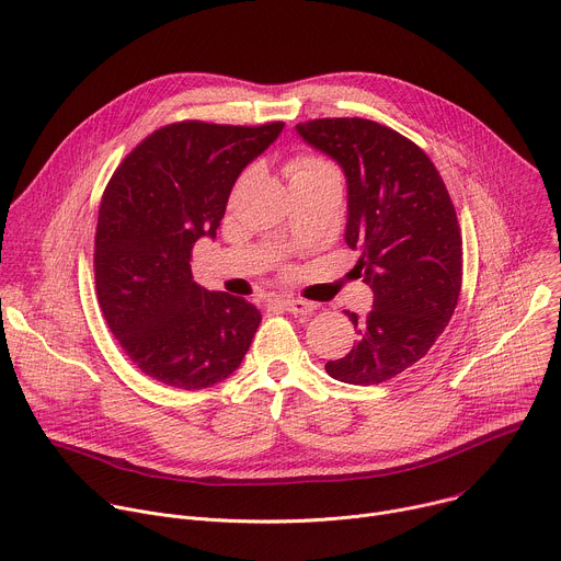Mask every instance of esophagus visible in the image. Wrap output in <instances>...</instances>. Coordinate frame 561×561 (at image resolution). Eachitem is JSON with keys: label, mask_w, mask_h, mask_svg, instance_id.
I'll return each mask as SVG.
<instances>
[{"label": "esophagus", "mask_w": 561, "mask_h": 561, "mask_svg": "<svg viewBox=\"0 0 561 561\" xmlns=\"http://www.w3.org/2000/svg\"><path fill=\"white\" fill-rule=\"evenodd\" d=\"M282 306H284V310H288L293 314H310L314 310V306L306 299H284Z\"/></svg>", "instance_id": "1"}]
</instances>
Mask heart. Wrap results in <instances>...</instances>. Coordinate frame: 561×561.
I'll return each instance as SVG.
<instances>
[{
  "label": "heart",
  "mask_w": 561,
  "mask_h": 561,
  "mask_svg": "<svg viewBox=\"0 0 561 561\" xmlns=\"http://www.w3.org/2000/svg\"><path fill=\"white\" fill-rule=\"evenodd\" d=\"M288 175L290 182H301V180H314V178H340L335 167L324 157L317 154H299L288 164Z\"/></svg>",
  "instance_id": "b5f03b06"
}]
</instances>
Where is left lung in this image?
<instances>
[{"mask_svg": "<svg viewBox=\"0 0 561 561\" xmlns=\"http://www.w3.org/2000/svg\"><path fill=\"white\" fill-rule=\"evenodd\" d=\"M342 167L348 184L346 244L353 273L373 288L366 317L348 312L357 344L327 373L344 383H381L420 362L448 327L461 290V234L431 157L409 137L362 117L295 126Z\"/></svg>", "mask_w": 561, "mask_h": 561, "instance_id": "8db88e82", "label": "left lung"}]
</instances>
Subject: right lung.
I'll list each match as a JSON object with an SVG mask.
<instances>
[{
  "mask_svg": "<svg viewBox=\"0 0 561 561\" xmlns=\"http://www.w3.org/2000/svg\"><path fill=\"white\" fill-rule=\"evenodd\" d=\"M282 128L175 122L139 141L113 173L95 232L98 299L148 377L199 390L242 364L262 312L202 288L191 257L199 237L215 239L239 173Z\"/></svg>",
  "mask_w": 561,
  "mask_h": 561,
  "instance_id": "obj_1",
  "label": "right lung"
}]
</instances>
